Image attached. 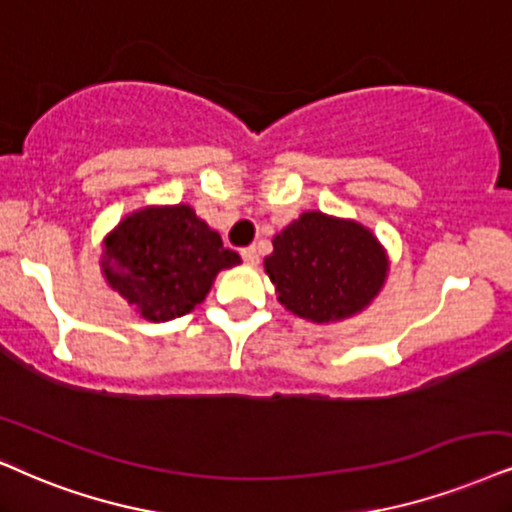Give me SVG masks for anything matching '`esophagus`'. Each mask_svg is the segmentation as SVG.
I'll return each instance as SVG.
<instances>
[{"label":"esophagus","instance_id":"obj_1","mask_svg":"<svg viewBox=\"0 0 512 512\" xmlns=\"http://www.w3.org/2000/svg\"><path fill=\"white\" fill-rule=\"evenodd\" d=\"M241 257H243L245 264H250V267H257V264H260V252H257L255 245H248V248H243Z\"/></svg>","mask_w":512,"mask_h":512}]
</instances>
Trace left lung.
<instances>
[{
	"label": "left lung",
	"instance_id": "1",
	"mask_svg": "<svg viewBox=\"0 0 512 512\" xmlns=\"http://www.w3.org/2000/svg\"><path fill=\"white\" fill-rule=\"evenodd\" d=\"M264 269L278 302L316 323L361 312L387 276V257L373 234L357 222L304 212L274 236Z\"/></svg>",
	"mask_w": 512,
	"mask_h": 512
}]
</instances>
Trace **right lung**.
I'll return each instance as SVG.
<instances>
[{
	"label": "right lung",
	"instance_id": "right-lung-1",
	"mask_svg": "<svg viewBox=\"0 0 512 512\" xmlns=\"http://www.w3.org/2000/svg\"><path fill=\"white\" fill-rule=\"evenodd\" d=\"M241 262L236 250L189 205L134 212L106 238L103 274L148 321L189 314L208 295L217 271Z\"/></svg>",
	"mask_w": 512,
	"mask_h": 512
}]
</instances>
